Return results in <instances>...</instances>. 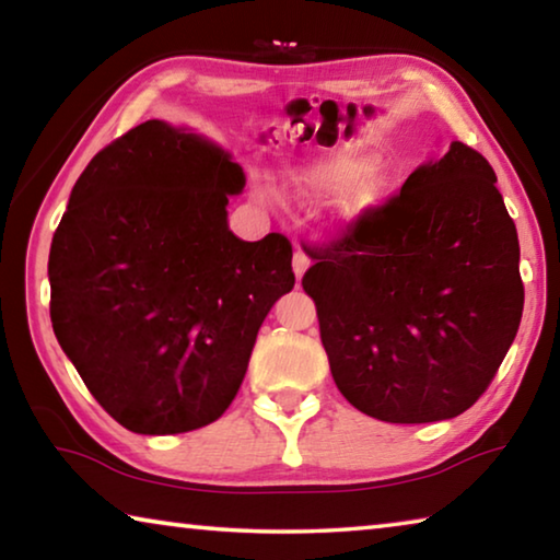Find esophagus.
<instances>
[{"label": "esophagus", "instance_id": "obj_1", "mask_svg": "<svg viewBox=\"0 0 560 560\" xmlns=\"http://www.w3.org/2000/svg\"><path fill=\"white\" fill-rule=\"evenodd\" d=\"M308 264H311V259H308V254H306V252H303V249H296V252H293V273H296V279H301L303 273H306Z\"/></svg>", "mask_w": 560, "mask_h": 560}]
</instances>
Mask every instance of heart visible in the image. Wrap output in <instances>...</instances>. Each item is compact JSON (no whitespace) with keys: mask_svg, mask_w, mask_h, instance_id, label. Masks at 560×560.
<instances>
[{"mask_svg":"<svg viewBox=\"0 0 560 560\" xmlns=\"http://www.w3.org/2000/svg\"><path fill=\"white\" fill-rule=\"evenodd\" d=\"M375 167V155L358 148H343L308 167L299 177V183L308 192H340L336 217L340 222H353L381 202L383 185L373 175Z\"/></svg>","mask_w":560,"mask_h":560,"instance_id":"obj_1","label":"heart"}]
</instances>
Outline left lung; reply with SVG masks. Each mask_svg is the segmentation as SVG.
I'll use <instances>...</instances> for the list:
<instances>
[{
  "label": "left lung",
  "instance_id": "8db88e82",
  "mask_svg": "<svg viewBox=\"0 0 560 560\" xmlns=\"http://www.w3.org/2000/svg\"><path fill=\"white\" fill-rule=\"evenodd\" d=\"M303 249V291L350 405L420 424L485 395L524 311L516 224L485 155L454 140L390 200Z\"/></svg>",
  "mask_w": 560,
  "mask_h": 560
}]
</instances>
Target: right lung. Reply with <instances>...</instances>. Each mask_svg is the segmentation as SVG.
<instances>
[{
  "mask_svg": "<svg viewBox=\"0 0 560 560\" xmlns=\"http://www.w3.org/2000/svg\"><path fill=\"white\" fill-rule=\"evenodd\" d=\"M242 167L195 132L145 120L75 179L49 254L51 324L122 428L179 434L240 393L264 318L293 289L291 242L226 224Z\"/></svg>",
  "mask_w": 560,
  "mask_h": 560,
  "instance_id": "obj_1",
  "label": "right lung"
}]
</instances>
